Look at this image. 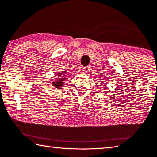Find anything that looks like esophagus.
Wrapping results in <instances>:
<instances>
[{"instance_id": "obj_1", "label": "esophagus", "mask_w": 157, "mask_h": 157, "mask_svg": "<svg viewBox=\"0 0 157 157\" xmlns=\"http://www.w3.org/2000/svg\"><path fill=\"white\" fill-rule=\"evenodd\" d=\"M89 70H90V67L89 66H85V67H83V68H82V71H83V72L85 73H87L89 71Z\"/></svg>"}]
</instances>
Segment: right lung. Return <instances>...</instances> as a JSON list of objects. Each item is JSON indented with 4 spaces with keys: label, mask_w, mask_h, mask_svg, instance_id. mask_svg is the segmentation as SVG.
Segmentation results:
<instances>
[{
    "label": "right lung",
    "mask_w": 157,
    "mask_h": 157,
    "mask_svg": "<svg viewBox=\"0 0 157 157\" xmlns=\"http://www.w3.org/2000/svg\"><path fill=\"white\" fill-rule=\"evenodd\" d=\"M66 73V72H64ZM63 73H59L57 75V76L59 77V79L57 80V81H55L53 82V84H54V86H56L57 88H59L61 87V86L63 85V81H65V79L66 78H64V75H63Z\"/></svg>",
    "instance_id": "obj_1"
}]
</instances>
